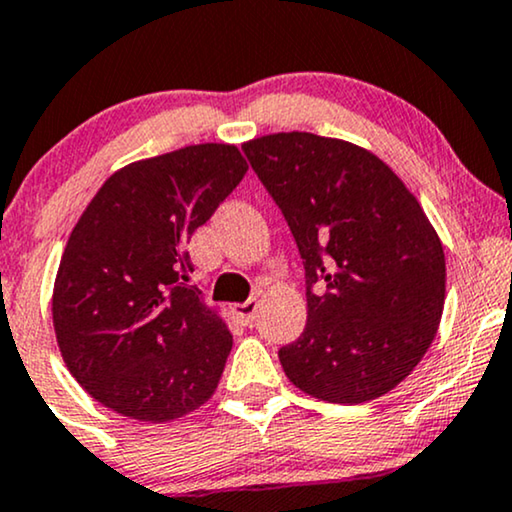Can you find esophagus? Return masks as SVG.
Masks as SVG:
<instances>
[{
  "label": "esophagus",
  "mask_w": 512,
  "mask_h": 512,
  "mask_svg": "<svg viewBox=\"0 0 512 512\" xmlns=\"http://www.w3.org/2000/svg\"><path fill=\"white\" fill-rule=\"evenodd\" d=\"M257 307H260V300H257V297H250L248 302L234 304V314L243 323H252V319H255V314H257Z\"/></svg>",
  "instance_id": "34e87169"
}]
</instances>
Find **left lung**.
Masks as SVG:
<instances>
[{
	"label": "left lung",
	"instance_id": "1",
	"mask_svg": "<svg viewBox=\"0 0 512 512\" xmlns=\"http://www.w3.org/2000/svg\"><path fill=\"white\" fill-rule=\"evenodd\" d=\"M252 170L293 231L307 326L278 349L304 394L361 404L394 390L435 340L446 262L435 226L390 165L312 132L245 141Z\"/></svg>",
	"mask_w": 512,
	"mask_h": 512
}]
</instances>
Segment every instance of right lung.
Returning <instances> with one entry per match:
<instances>
[{
    "label": "right lung",
    "instance_id": "add662e5",
    "mask_svg": "<svg viewBox=\"0 0 512 512\" xmlns=\"http://www.w3.org/2000/svg\"><path fill=\"white\" fill-rule=\"evenodd\" d=\"M245 172L236 146H186L111 174L77 219L51 297L56 342L120 416L170 423L215 394L234 338L184 283V245Z\"/></svg>",
    "mask_w": 512,
    "mask_h": 512
}]
</instances>
